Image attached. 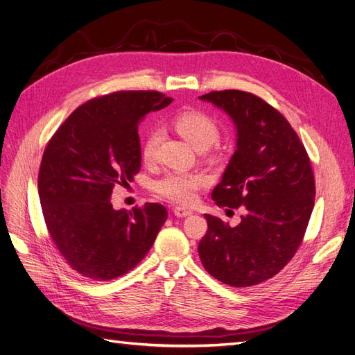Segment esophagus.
Returning a JSON list of instances; mask_svg holds the SVG:
<instances>
[{"instance_id": "1", "label": "esophagus", "mask_w": 355, "mask_h": 355, "mask_svg": "<svg viewBox=\"0 0 355 355\" xmlns=\"http://www.w3.org/2000/svg\"><path fill=\"white\" fill-rule=\"evenodd\" d=\"M174 215H175L177 218H186V216L191 215V211H190V209L177 206V207H174Z\"/></svg>"}]
</instances>
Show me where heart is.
<instances>
[{"label": "heart", "instance_id": "obj_1", "mask_svg": "<svg viewBox=\"0 0 355 355\" xmlns=\"http://www.w3.org/2000/svg\"><path fill=\"white\" fill-rule=\"evenodd\" d=\"M175 130L194 149L206 150L219 139V127L214 118L202 111H182L173 121ZM161 141V130L150 127L144 133L140 144L141 159L146 164L156 161L157 146ZM207 178L202 173H184L171 171L152 182V191L159 199L175 205H191L198 199V191L206 184Z\"/></svg>", "mask_w": 355, "mask_h": 355}]
</instances>
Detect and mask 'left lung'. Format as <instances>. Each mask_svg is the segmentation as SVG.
I'll return each instance as SVG.
<instances>
[{
    "instance_id": "obj_1",
    "label": "left lung",
    "mask_w": 355,
    "mask_h": 355,
    "mask_svg": "<svg viewBox=\"0 0 355 355\" xmlns=\"http://www.w3.org/2000/svg\"><path fill=\"white\" fill-rule=\"evenodd\" d=\"M200 99L237 127V149L212 199L244 214L237 227L206 214L199 256L215 279L253 286L281 272L304 239L316 196L310 157L286 118L250 92L215 90Z\"/></svg>"
}]
</instances>
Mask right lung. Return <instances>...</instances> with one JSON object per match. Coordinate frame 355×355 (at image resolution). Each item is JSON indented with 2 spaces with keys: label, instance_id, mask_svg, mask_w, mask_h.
Masks as SVG:
<instances>
[{
  "label": "right lung",
  "instance_id": "1",
  "mask_svg": "<svg viewBox=\"0 0 355 355\" xmlns=\"http://www.w3.org/2000/svg\"><path fill=\"white\" fill-rule=\"evenodd\" d=\"M173 102L156 90H120L74 110L48 141L37 175L52 243L78 275L111 281L148 254L168 218L165 206L144 203L115 211V186L140 171L139 123Z\"/></svg>",
  "mask_w": 355,
  "mask_h": 355
}]
</instances>
